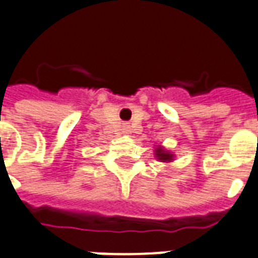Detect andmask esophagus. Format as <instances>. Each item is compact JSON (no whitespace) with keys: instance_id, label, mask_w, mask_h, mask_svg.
Returning <instances> with one entry per match:
<instances>
[{"instance_id":"1","label":"esophagus","mask_w":258,"mask_h":258,"mask_svg":"<svg viewBox=\"0 0 258 258\" xmlns=\"http://www.w3.org/2000/svg\"><path fill=\"white\" fill-rule=\"evenodd\" d=\"M123 131L125 133V134H127V133H130V125H128V124H124Z\"/></svg>"}]
</instances>
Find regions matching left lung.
<instances>
[{
	"label": "left lung",
	"instance_id": "8db88e82",
	"mask_svg": "<svg viewBox=\"0 0 258 258\" xmlns=\"http://www.w3.org/2000/svg\"><path fill=\"white\" fill-rule=\"evenodd\" d=\"M156 157L159 159V160H162V162H170V160L173 159V156H171V155H170L168 152L163 151L162 148H157Z\"/></svg>",
	"mask_w": 258,
	"mask_h": 258
}]
</instances>
